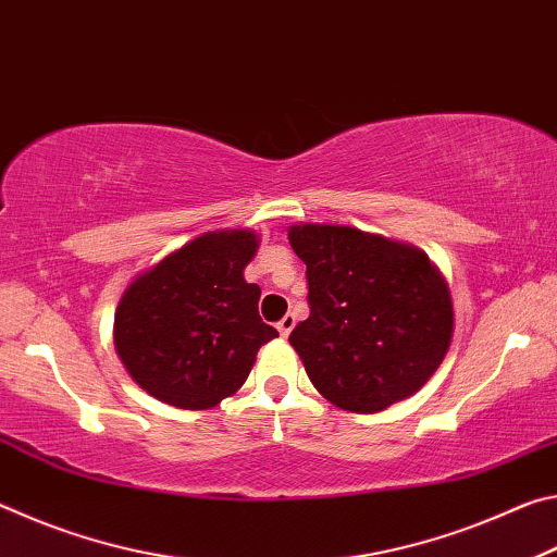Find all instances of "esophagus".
Instances as JSON below:
<instances>
[{"mask_svg":"<svg viewBox=\"0 0 557 557\" xmlns=\"http://www.w3.org/2000/svg\"><path fill=\"white\" fill-rule=\"evenodd\" d=\"M295 324H297L295 314H285V317H282L280 322H277V332H280V336H282V338H287L292 329H295Z\"/></svg>","mask_w":557,"mask_h":557,"instance_id":"1","label":"esophagus"}]
</instances>
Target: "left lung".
<instances>
[{
	"label": "left lung",
	"instance_id": "1",
	"mask_svg": "<svg viewBox=\"0 0 557 557\" xmlns=\"http://www.w3.org/2000/svg\"><path fill=\"white\" fill-rule=\"evenodd\" d=\"M307 265L309 317L289 334L309 381L348 412L410 398L445 358L455 312L420 248L348 225H292Z\"/></svg>",
	"mask_w": 557,
	"mask_h": 557
}]
</instances>
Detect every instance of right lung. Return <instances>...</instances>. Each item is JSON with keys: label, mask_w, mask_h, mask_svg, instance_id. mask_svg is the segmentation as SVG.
I'll use <instances>...</instances> for the list:
<instances>
[{"label": "right lung", "mask_w": 557, "mask_h": 557, "mask_svg": "<svg viewBox=\"0 0 557 557\" xmlns=\"http://www.w3.org/2000/svg\"><path fill=\"white\" fill-rule=\"evenodd\" d=\"M258 245L252 231L203 233L129 282L112 336L139 388L182 410L240 388L277 336L258 314L260 287L243 277Z\"/></svg>", "instance_id": "1"}]
</instances>
